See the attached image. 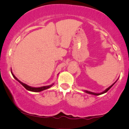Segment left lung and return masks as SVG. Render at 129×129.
Masks as SVG:
<instances>
[{
	"label": "left lung",
	"instance_id": "1",
	"mask_svg": "<svg viewBox=\"0 0 129 129\" xmlns=\"http://www.w3.org/2000/svg\"><path fill=\"white\" fill-rule=\"evenodd\" d=\"M118 79L116 80V81H115V82H114V83L112 84V85H111L110 87H108L107 88H106V90H104V91H103V92H101V93H94V92H91V91H87V90H84V92H85V93H88V94H93V95H96V96H98V95H100V94H104V93H106L107 92V91H108V90H109V89H110V88H111V87H112V86H113V85H114V84H115V83H116V82L117 81H118Z\"/></svg>",
	"mask_w": 129,
	"mask_h": 129
}]
</instances>
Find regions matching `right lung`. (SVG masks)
<instances>
[{"instance_id": "add662e5", "label": "right lung", "mask_w": 129, "mask_h": 129, "mask_svg": "<svg viewBox=\"0 0 129 129\" xmlns=\"http://www.w3.org/2000/svg\"><path fill=\"white\" fill-rule=\"evenodd\" d=\"M11 74H12L13 78H14V79L16 80V81H18L19 83L21 84V85H23V86L24 87L26 90H28V91H33V92H40V91H43V90H45L46 89H48V88H50V87H52L53 85H54V83H53L52 84H51V85H46V86H43V87H33L29 86V85H28L27 84H25V83H23V82H21V81H20V80H19L18 79H17V78H16L15 76H14V74L13 73L11 69Z\"/></svg>"}]
</instances>
